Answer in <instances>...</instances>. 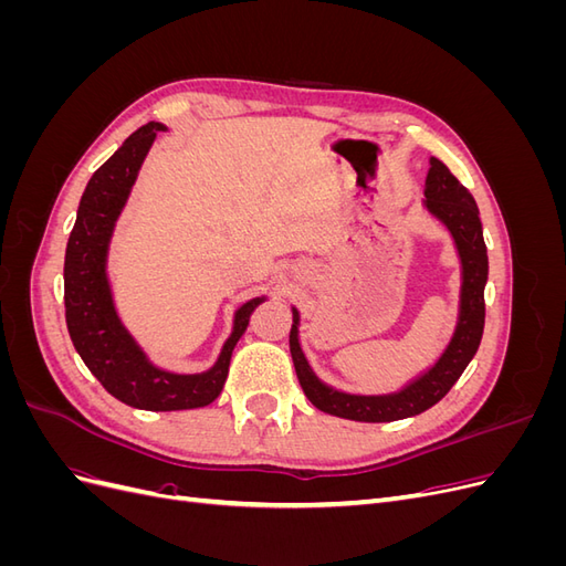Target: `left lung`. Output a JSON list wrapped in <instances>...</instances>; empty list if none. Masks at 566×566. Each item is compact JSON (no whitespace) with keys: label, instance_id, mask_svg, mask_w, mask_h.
<instances>
[{"label":"left lung","instance_id":"obj_1","mask_svg":"<svg viewBox=\"0 0 566 566\" xmlns=\"http://www.w3.org/2000/svg\"><path fill=\"white\" fill-rule=\"evenodd\" d=\"M430 165L432 167L424 181V205L449 227L462 262L460 318L455 335L437 366L427 370L416 382H410L406 389L387 394V397H356V394L325 387L312 373L297 339L300 314L293 310L290 354H293L295 373L306 399L323 413L358 422H391L418 416L447 397L479 349L486 316L484 285L489 279V254L482 233V219H479V208L472 193L451 175V169L437 158H432Z\"/></svg>","mask_w":566,"mask_h":566}]
</instances>
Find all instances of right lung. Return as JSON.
<instances>
[{
    "instance_id": "obj_1",
    "label": "right lung",
    "mask_w": 566,
    "mask_h": 566,
    "mask_svg": "<svg viewBox=\"0 0 566 566\" xmlns=\"http://www.w3.org/2000/svg\"><path fill=\"white\" fill-rule=\"evenodd\" d=\"M163 129L160 123L136 129L96 169L84 188L65 248L63 300L67 333L77 354L115 399L144 410H184L208 406L219 397L235 342L245 333L250 314L264 297H254L235 312L233 333L221 349L219 361L208 373L198 375H175L148 364L144 352L123 328L106 281V252L115 219L129 196L136 172L156 134Z\"/></svg>"
}]
</instances>
